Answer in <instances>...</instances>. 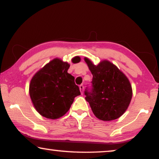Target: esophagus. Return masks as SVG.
Listing matches in <instances>:
<instances>
[{
	"instance_id": "esophagus-1",
	"label": "esophagus",
	"mask_w": 159,
	"mask_h": 159,
	"mask_svg": "<svg viewBox=\"0 0 159 159\" xmlns=\"http://www.w3.org/2000/svg\"><path fill=\"white\" fill-rule=\"evenodd\" d=\"M80 92H81V93L82 94V93H83V90H84L83 84H80Z\"/></svg>"
}]
</instances>
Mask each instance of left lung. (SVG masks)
Instances as JSON below:
<instances>
[{"label":"left lung","mask_w":159,"mask_h":159,"mask_svg":"<svg viewBox=\"0 0 159 159\" xmlns=\"http://www.w3.org/2000/svg\"><path fill=\"white\" fill-rule=\"evenodd\" d=\"M93 75L92 88L84 91L85 100L93 114L103 121H111L120 117L127 109L132 96V86L127 77L108 61L95 66L84 58Z\"/></svg>","instance_id":"1"}]
</instances>
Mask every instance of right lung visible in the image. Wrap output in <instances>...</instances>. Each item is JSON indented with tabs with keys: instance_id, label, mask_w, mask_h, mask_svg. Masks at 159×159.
I'll return each instance as SVG.
<instances>
[{
	"instance_id": "add662e5",
	"label": "right lung",
	"mask_w": 159,
	"mask_h": 159,
	"mask_svg": "<svg viewBox=\"0 0 159 159\" xmlns=\"http://www.w3.org/2000/svg\"><path fill=\"white\" fill-rule=\"evenodd\" d=\"M80 61L79 56L72 58L73 63ZM69 66L67 62L55 58L32 78L30 95L37 111L43 116L60 118L69 110L75 98L80 95L75 77L67 72Z\"/></svg>"
}]
</instances>
